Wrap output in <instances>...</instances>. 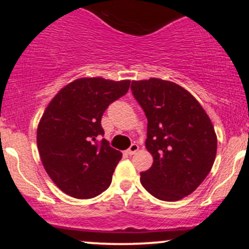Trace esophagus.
I'll use <instances>...</instances> for the list:
<instances>
[{"label":"esophagus","instance_id":"34e87169","mask_svg":"<svg viewBox=\"0 0 249 249\" xmlns=\"http://www.w3.org/2000/svg\"><path fill=\"white\" fill-rule=\"evenodd\" d=\"M138 150H139V146L133 142V144H131V146L126 150V154H128V156H132V154L136 153Z\"/></svg>","mask_w":249,"mask_h":249}]
</instances>
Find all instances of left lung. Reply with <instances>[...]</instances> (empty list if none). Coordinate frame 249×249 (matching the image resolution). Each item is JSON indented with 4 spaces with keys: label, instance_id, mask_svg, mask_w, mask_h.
Wrapping results in <instances>:
<instances>
[{
    "label": "left lung",
    "instance_id": "obj_1",
    "mask_svg": "<svg viewBox=\"0 0 249 249\" xmlns=\"http://www.w3.org/2000/svg\"><path fill=\"white\" fill-rule=\"evenodd\" d=\"M147 118V151L153 164L141 182L154 198L177 201L196 190L213 166L215 132L194 97L173 82L151 78L131 83Z\"/></svg>",
    "mask_w": 249,
    "mask_h": 249
}]
</instances>
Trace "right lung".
Returning <instances> with one entry per match:
<instances>
[{
    "mask_svg": "<svg viewBox=\"0 0 249 249\" xmlns=\"http://www.w3.org/2000/svg\"><path fill=\"white\" fill-rule=\"evenodd\" d=\"M130 81L81 78L49 103L37 128V147L47 173L59 190L90 199L110 186L122 153L104 138L101 121L108 105L127 92Z\"/></svg>",
    "mask_w": 249,
    "mask_h": 249,
    "instance_id": "right-lung-1",
    "label": "right lung"
}]
</instances>
